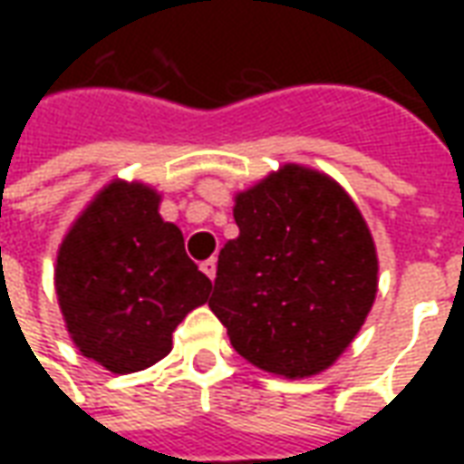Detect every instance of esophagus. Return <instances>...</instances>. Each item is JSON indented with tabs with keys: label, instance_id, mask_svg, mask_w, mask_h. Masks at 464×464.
<instances>
[{
	"label": "esophagus",
	"instance_id": "34e87169",
	"mask_svg": "<svg viewBox=\"0 0 464 464\" xmlns=\"http://www.w3.org/2000/svg\"><path fill=\"white\" fill-rule=\"evenodd\" d=\"M201 271L208 276V278H216V258H208V261H203L201 263Z\"/></svg>",
	"mask_w": 464,
	"mask_h": 464
}]
</instances>
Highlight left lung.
<instances>
[{"label": "left lung", "mask_w": 464, "mask_h": 464, "mask_svg": "<svg viewBox=\"0 0 464 464\" xmlns=\"http://www.w3.org/2000/svg\"><path fill=\"white\" fill-rule=\"evenodd\" d=\"M208 308L256 368L311 378L358 335L378 293L368 223L331 176L298 163L236 196Z\"/></svg>", "instance_id": "obj_1"}]
</instances>
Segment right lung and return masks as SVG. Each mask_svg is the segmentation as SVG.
I'll return each instance as SVG.
<instances>
[{
    "instance_id": "right-lung-1",
    "label": "right lung",
    "mask_w": 464,
    "mask_h": 464,
    "mask_svg": "<svg viewBox=\"0 0 464 464\" xmlns=\"http://www.w3.org/2000/svg\"><path fill=\"white\" fill-rule=\"evenodd\" d=\"M159 203L151 186L116 179L96 193L56 253L66 331L82 355L116 375L166 358L176 325L211 293Z\"/></svg>"
}]
</instances>
